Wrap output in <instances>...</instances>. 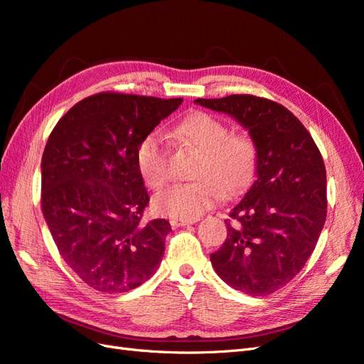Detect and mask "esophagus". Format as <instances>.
I'll list each match as a JSON object with an SVG mask.
<instances>
[{
	"instance_id": "obj_1",
	"label": "esophagus",
	"mask_w": 364,
	"mask_h": 364,
	"mask_svg": "<svg viewBox=\"0 0 364 364\" xmlns=\"http://www.w3.org/2000/svg\"><path fill=\"white\" fill-rule=\"evenodd\" d=\"M197 220H183V218H171L170 220V225L173 228H179V226H188V225H193L196 223Z\"/></svg>"
}]
</instances>
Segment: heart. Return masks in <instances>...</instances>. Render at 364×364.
<instances>
[{
  "mask_svg": "<svg viewBox=\"0 0 364 364\" xmlns=\"http://www.w3.org/2000/svg\"><path fill=\"white\" fill-rule=\"evenodd\" d=\"M186 150L197 153L190 183H174L156 194L153 205L167 217L196 220L211 209L220 197L245 190L257 170L258 149L246 135H232L229 126L209 114L186 117L171 132ZM168 149L159 134L139 142L136 165L142 179L153 190L167 182Z\"/></svg>",
  "mask_w": 364,
  "mask_h": 364,
  "instance_id": "1",
  "label": "heart"
}]
</instances>
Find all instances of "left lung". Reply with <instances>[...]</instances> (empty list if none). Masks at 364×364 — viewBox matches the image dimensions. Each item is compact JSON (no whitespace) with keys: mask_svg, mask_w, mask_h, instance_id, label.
Returning <instances> with one entry per match:
<instances>
[{"mask_svg":"<svg viewBox=\"0 0 364 364\" xmlns=\"http://www.w3.org/2000/svg\"><path fill=\"white\" fill-rule=\"evenodd\" d=\"M234 117L257 144V178L226 220L228 237L211 253L230 287L266 296L289 284L316 247L326 218V170L310 132L287 107L255 95L197 98Z\"/></svg>","mask_w":364,"mask_h":364,"instance_id":"8db88e82","label":"left lung"}]
</instances>
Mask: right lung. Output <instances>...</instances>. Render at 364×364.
Wrapping results in <instances>:
<instances>
[{
    "label": "right lung",
    "mask_w": 364,
    "mask_h": 364,
    "mask_svg": "<svg viewBox=\"0 0 364 364\" xmlns=\"http://www.w3.org/2000/svg\"><path fill=\"white\" fill-rule=\"evenodd\" d=\"M182 103L119 92L83 98L53 129L43 150L42 214L63 261L90 287L126 293L158 270L165 218L144 222L149 193L139 142Z\"/></svg>",
    "instance_id": "1"
}]
</instances>
